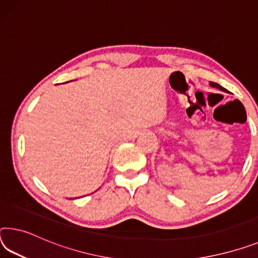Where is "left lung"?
I'll list each match as a JSON object with an SVG mask.
<instances>
[{
    "label": "left lung",
    "instance_id": "8db88e82",
    "mask_svg": "<svg viewBox=\"0 0 258 258\" xmlns=\"http://www.w3.org/2000/svg\"><path fill=\"white\" fill-rule=\"evenodd\" d=\"M210 86H211V87H215V88H218L219 89V91H223V92H227L226 91V89H225L224 87H222V86H220L219 84H217V83H212V81H210Z\"/></svg>",
    "mask_w": 258,
    "mask_h": 258
}]
</instances>
